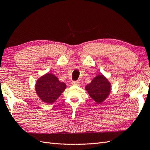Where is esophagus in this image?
Wrapping results in <instances>:
<instances>
[{"label": "esophagus", "mask_w": 150, "mask_h": 150, "mask_svg": "<svg viewBox=\"0 0 150 150\" xmlns=\"http://www.w3.org/2000/svg\"><path fill=\"white\" fill-rule=\"evenodd\" d=\"M72 84L75 85V86H78V85H79V81H72Z\"/></svg>", "instance_id": "34e87169"}]
</instances>
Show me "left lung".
Masks as SVG:
<instances>
[{
    "mask_svg": "<svg viewBox=\"0 0 150 150\" xmlns=\"http://www.w3.org/2000/svg\"><path fill=\"white\" fill-rule=\"evenodd\" d=\"M111 84L103 74H99L91 83L85 86L90 97L97 104H101L108 97L111 92Z\"/></svg>",
    "mask_w": 150,
    "mask_h": 150,
    "instance_id": "left-lung-1",
    "label": "left lung"
}]
</instances>
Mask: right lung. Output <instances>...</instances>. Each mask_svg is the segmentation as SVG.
<instances>
[{
    "label": "right lung",
    "mask_w": 150,
    "mask_h": 150,
    "mask_svg": "<svg viewBox=\"0 0 150 150\" xmlns=\"http://www.w3.org/2000/svg\"><path fill=\"white\" fill-rule=\"evenodd\" d=\"M35 88L36 93L43 102L52 104L61 96L66 85L60 82L55 75L47 73L37 81Z\"/></svg>",
    "instance_id": "add662e5"
}]
</instances>
